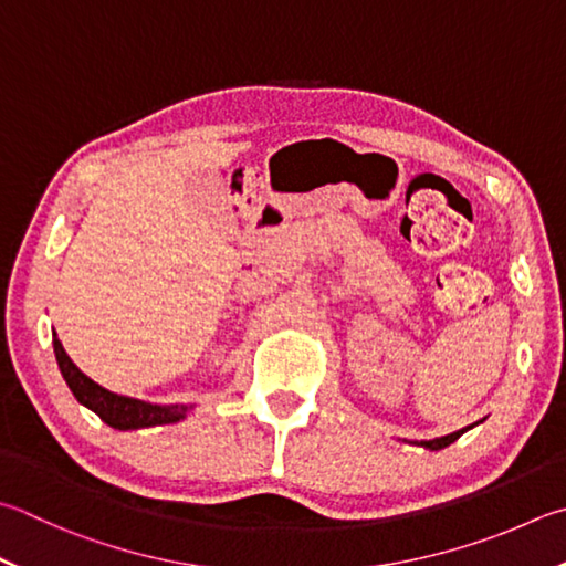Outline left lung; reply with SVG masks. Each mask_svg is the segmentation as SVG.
<instances>
[{
  "label": "left lung",
  "instance_id": "obj_1",
  "mask_svg": "<svg viewBox=\"0 0 566 566\" xmlns=\"http://www.w3.org/2000/svg\"><path fill=\"white\" fill-rule=\"evenodd\" d=\"M485 420V418H482ZM482 420H478V423H472V426H468V428H460V430H455V433H450V436H440V438H433V440H416L413 446H420V448H426V450H443V448H448L450 443H455V440L462 436V433H468L470 428H475V426H480Z\"/></svg>",
  "mask_w": 566,
  "mask_h": 566
}]
</instances>
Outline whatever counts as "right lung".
I'll return each mask as SVG.
<instances>
[{"label":"right lung","mask_w":566,"mask_h":566,"mask_svg":"<svg viewBox=\"0 0 566 566\" xmlns=\"http://www.w3.org/2000/svg\"><path fill=\"white\" fill-rule=\"evenodd\" d=\"M51 338H54V354H56L59 371H61V376H64V381L71 388V394H74V398L81 406L94 410V413L111 428L138 430V428L178 423V420H182L195 408V403L160 406V403H150V400L113 394V390L98 386L94 378H88L74 361H71L69 354L64 352V346H61V342L56 338V332H51Z\"/></svg>","instance_id":"right-lung-1"}]
</instances>
